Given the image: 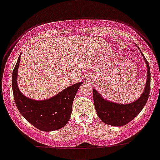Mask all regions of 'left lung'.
Instances as JSON below:
<instances>
[{
	"label": "left lung",
	"instance_id": "1",
	"mask_svg": "<svg viewBox=\"0 0 160 160\" xmlns=\"http://www.w3.org/2000/svg\"><path fill=\"white\" fill-rule=\"evenodd\" d=\"M140 50V49H139ZM141 52L148 68L147 80L144 92L135 101L127 104H117L104 99L95 89H92L95 109L99 118L105 124L114 127H122L133 119L144 107L150 92V68L148 62Z\"/></svg>",
	"mask_w": 160,
	"mask_h": 160
}]
</instances>
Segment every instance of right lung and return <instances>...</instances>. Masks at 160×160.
Masks as SVG:
<instances>
[{
  "label": "right lung",
  "mask_w": 160,
  "mask_h": 160,
  "mask_svg": "<svg viewBox=\"0 0 160 160\" xmlns=\"http://www.w3.org/2000/svg\"><path fill=\"white\" fill-rule=\"evenodd\" d=\"M20 56L19 55L12 77L13 96L18 110L27 121L42 131H53L62 128L69 121L74 97L82 82L72 85L47 100L28 98L20 92L17 85Z\"/></svg>",
  "instance_id": "add662e5"
}]
</instances>
